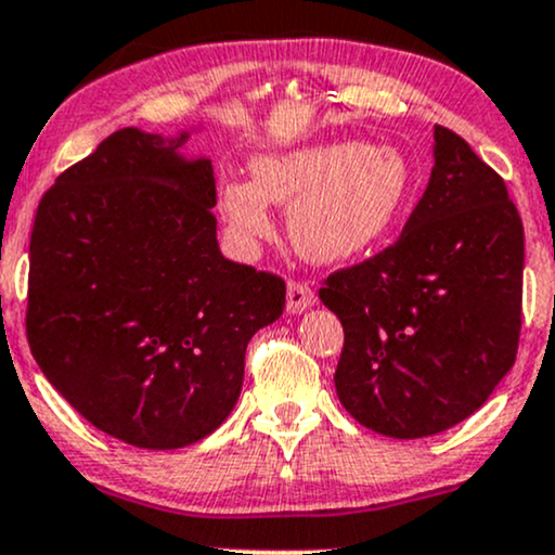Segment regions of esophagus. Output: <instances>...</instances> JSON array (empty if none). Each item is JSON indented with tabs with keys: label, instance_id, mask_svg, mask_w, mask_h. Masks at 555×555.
Segmentation results:
<instances>
[{
	"label": "esophagus",
	"instance_id": "34e87169",
	"mask_svg": "<svg viewBox=\"0 0 555 555\" xmlns=\"http://www.w3.org/2000/svg\"><path fill=\"white\" fill-rule=\"evenodd\" d=\"M317 304V293L309 283H301V280H291L288 283V314H301V311L309 309V306Z\"/></svg>",
	"mask_w": 555,
	"mask_h": 555
}]
</instances>
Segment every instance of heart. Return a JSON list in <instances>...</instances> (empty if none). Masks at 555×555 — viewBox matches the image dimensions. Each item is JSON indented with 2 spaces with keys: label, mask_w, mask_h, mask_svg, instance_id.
<instances>
[{
  "label": "heart",
  "mask_w": 555,
  "mask_h": 555,
  "mask_svg": "<svg viewBox=\"0 0 555 555\" xmlns=\"http://www.w3.org/2000/svg\"><path fill=\"white\" fill-rule=\"evenodd\" d=\"M413 166L397 147L317 142L264 155L254 181H225L220 212L246 244L272 236L267 202L291 207L296 249L314 262H345L392 231L413 194Z\"/></svg>",
  "instance_id": "1"
}]
</instances>
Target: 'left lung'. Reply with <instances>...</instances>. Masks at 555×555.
Segmentation results:
<instances>
[{"label":"left lung","mask_w":555,"mask_h":555,"mask_svg":"<svg viewBox=\"0 0 555 555\" xmlns=\"http://www.w3.org/2000/svg\"><path fill=\"white\" fill-rule=\"evenodd\" d=\"M522 270V218L504 179L436 124L431 179L400 238L319 288L345 332L343 408L392 439L473 415L517 358Z\"/></svg>","instance_id":"left-lung-1"}]
</instances>
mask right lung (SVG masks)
Wrapping results in <instances>:
<instances>
[{"instance_id": "obj_1", "label": "right lung", "mask_w": 555, "mask_h": 555, "mask_svg": "<svg viewBox=\"0 0 555 555\" xmlns=\"http://www.w3.org/2000/svg\"><path fill=\"white\" fill-rule=\"evenodd\" d=\"M179 137L127 127L67 168L30 233V353L98 431L179 449L228 418L285 280L225 259L215 176Z\"/></svg>"}]
</instances>
